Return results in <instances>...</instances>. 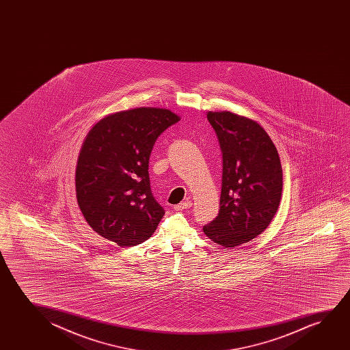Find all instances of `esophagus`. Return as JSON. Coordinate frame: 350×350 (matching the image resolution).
<instances>
[{"label": "esophagus", "mask_w": 350, "mask_h": 350, "mask_svg": "<svg viewBox=\"0 0 350 350\" xmlns=\"http://www.w3.org/2000/svg\"><path fill=\"white\" fill-rule=\"evenodd\" d=\"M192 202L191 201H185L182 202V203H179L178 206H174V211H184V209H189V208H191Z\"/></svg>", "instance_id": "obj_1"}]
</instances>
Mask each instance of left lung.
<instances>
[{"mask_svg":"<svg viewBox=\"0 0 350 350\" xmlns=\"http://www.w3.org/2000/svg\"><path fill=\"white\" fill-rule=\"evenodd\" d=\"M206 118L222 152V187L219 214L203 232L216 244L235 247L262 234L273 220L282 195V167L257 122L230 111H211Z\"/></svg>","mask_w":350,"mask_h":350,"instance_id":"8db88e82","label":"left lung"}]
</instances>
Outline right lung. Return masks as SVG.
<instances>
[{
    "label": "right lung",
    "instance_id": "obj_1",
    "mask_svg": "<svg viewBox=\"0 0 350 350\" xmlns=\"http://www.w3.org/2000/svg\"><path fill=\"white\" fill-rule=\"evenodd\" d=\"M179 120L167 109L137 107L106 116L87 134L75 172L77 203L103 238L135 246L157 230L165 211L150 190L149 157Z\"/></svg>",
    "mask_w": 350,
    "mask_h": 350
}]
</instances>
